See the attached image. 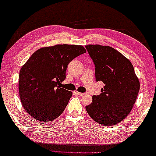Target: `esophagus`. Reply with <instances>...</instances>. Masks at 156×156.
Listing matches in <instances>:
<instances>
[{
  "label": "esophagus",
  "instance_id": "obj_1",
  "mask_svg": "<svg viewBox=\"0 0 156 156\" xmlns=\"http://www.w3.org/2000/svg\"><path fill=\"white\" fill-rule=\"evenodd\" d=\"M76 95H81V96H83V95H85V93H80V92H77V91L76 92Z\"/></svg>",
  "mask_w": 156,
  "mask_h": 156
}]
</instances>
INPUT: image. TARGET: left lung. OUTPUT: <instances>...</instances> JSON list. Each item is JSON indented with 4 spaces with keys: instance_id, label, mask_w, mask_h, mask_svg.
I'll list each match as a JSON object with an SVG mask.
<instances>
[{
    "instance_id": "8db88e82",
    "label": "left lung",
    "mask_w": 156,
    "mask_h": 156,
    "mask_svg": "<svg viewBox=\"0 0 156 156\" xmlns=\"http://www.w3.org/2000/svg\"><path fill=\"white\" fill-rule=\"evenodd\" d=\"M95 66L96 81L104 83L101 93L86 106L89 115L99 124L113 126L129 114L140 90V81L128 58L114 48L86 45Z\"/></svg>"
}]
</instances>
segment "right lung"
I'll return each mask as SVG.
<instances>
[{"instance_id": "add662e5", "label": "right lung", "mask_w": 156, "mask_h": 156, "mask_svg": "<svg viewBox=\"0 0 156 156\" xmlns=\"http://www.w3.org/2000/svg\"><path fill=\"white\" fill-rule=\"evenodd\" d=\"M82 45H56L34 52L19 73L20 101L27 113L40 122L52 121L63 113L73 93L60 87L68 63L85 53Z\"/></svg>"}]
</instances>
